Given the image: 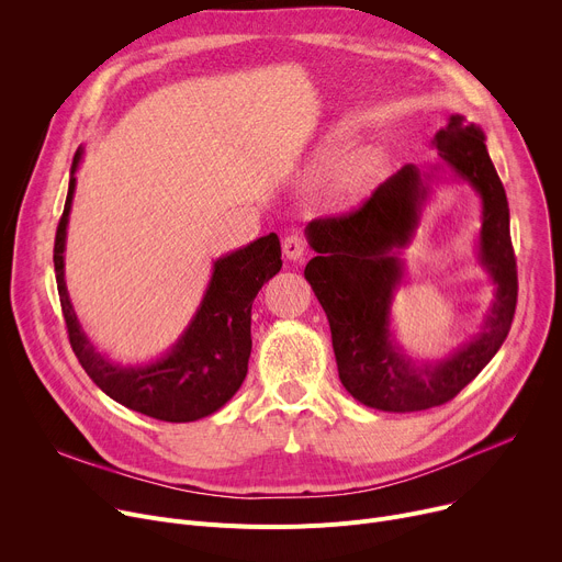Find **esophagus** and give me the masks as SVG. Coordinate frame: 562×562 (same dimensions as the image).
Masks as SVG:
<instances>
[{"instance_id":"34e87169","label":"esophagus","mask_w":562,"mask_h":562,"mask_svg":"<svg viewBox=\"0 0 562 562\" xmlns=\"http://www.w3.org/2000/svg\"><path fill=\"white\" fill-rule=\"evenodd\" d=\"M282 252L289 261H303L305 255H307V246L303 241V237L297 235H291V237H284L282 241Z\"/></svg>"}]
</instances>
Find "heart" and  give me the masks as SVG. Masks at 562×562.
<instances>
[{
  "instance_id": "b5f03b06",
  "label": "heart",
  "mask_w": 562,
  "mask_h": 562,
  "mask_svg": "<svg viewBox=\"0 0 562 562\" xmlns=\"http://www.w3.org/2000/svg\"><path fill=\"white\" fill-rule=\"evenodd\" d=\"M372 167H375V160H372V156H361V158L346 171V176H344V180H341V190H344L346 194H357V192L361 190V187H363V182L368 180Z\"/></svg>"
}]
</instances>
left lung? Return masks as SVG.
<instances>
[{"mask_svg":"<svg viewBox=\"0 0 562 562\" xmlns=\"http://www.w3.org/2000/svg\"><path fill=\"white\" fill-rule=\"evenodd\" d=\"M431 146L438 158L427 169L404 165L361 210L305 228L316 252L305 280L329 321L339 380L357 402L389 414L440 406L461 393L502 348L517 303L508 201L485 133L452 115ZM445 179L470 183L482 201L477 260L496 293L470 342L440 360H414L394 336L392 301L405 274L401 252L415 238L432 187Z\"/></svg>","mask_w":562,"mask_h":562,"instance_id":"left-lung-1","label":"left lung"}]
</instances>
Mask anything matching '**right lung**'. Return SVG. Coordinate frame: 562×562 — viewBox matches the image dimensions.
Returning a JSON list of instances; mask_svg holds the SVG:
<instances>
[{
  "label": "right lung",
  "instance_id": "1",
  "mask_svg": "<svg viewBox=\"0 0 562 562\" xmlns=\"http://www.w3.org/2000/svg\"><path fill=\"white\" fill-rule=\"evenodd\" d=\"M81 160L83 146L71 162L67 201L54 244L56 284L74 355L108 397L137 414L165 423H194L212 416L246 380L252 348V301L265 282L282 269L278 235L259 237L214 259L201 305L165 355L144 363H117L90 341L65 282L67 223Z\"/></svg>",
  "mask_w": 562,
  "mask_h": 562
}]
</instances>
